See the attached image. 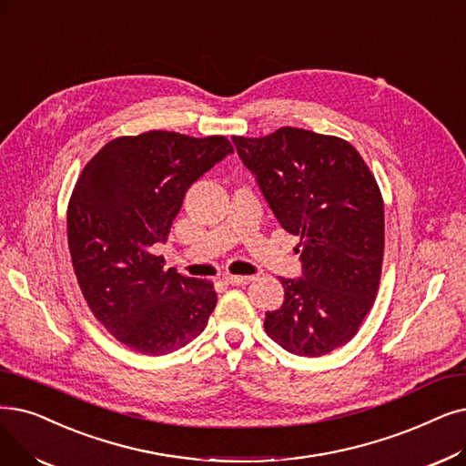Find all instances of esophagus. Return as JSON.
<instances>
[{"mask_svg": "<svg viewBox=\"0 0 466 466\" xmlns=\"http://www.w3.org/2000/svg\"><path fill=\"white\" fill-rule=\"evenodd\" d=\"M253 279H255L253 276H234V274L225 276V281L230 283V286H248V283H251Z\"/></svg>", "mask_w": 466, "mask_h": 466, "instance_id": "esophagus-1", "label": "esophagus"}]
</instances>
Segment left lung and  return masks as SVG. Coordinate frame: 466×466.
Instances as JSON below:
<instances>
[{"instance_id": "8db88e82", "label": "left lung", "mask_w": 466, "mask_h": 466, "mask_svg": "<svg viewBox=\"0 0 466 466\" xmlns=\"http://www.w3.org/2000/svg\"><path fill=\"white\" fill-rule=\"evenodd\" d=\"M281 228L299 238L302 279L281 278L265 331L281 349L323 356L347 345L371 310L382 270L384 206L349 140L299 127L232 137Z\"/></svg>"}]
</instances>
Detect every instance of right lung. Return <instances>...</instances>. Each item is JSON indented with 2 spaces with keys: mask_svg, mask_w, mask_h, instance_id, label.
Segmentation results:
<instances>
[{
  "mask_svg": "<svg viewBox=\"0 0 466 466\" xmlns=\"http://www.w3.org/2000/svg\"><path fill=\"white\" fill-rule=\"evenodd\" d=\"M230 152L225 135L154 129L110 140L77 177L66 211L72 267L93 316L127 349L164 356L206 329L213 281L167 270L152 246L169 238L194 180Z\"/></svg>",
  "mask_w": 466,
  "mask_h": 466,
  "instance_id": "right-lung-1",
  "label": "right lung"
}]
</instances>
